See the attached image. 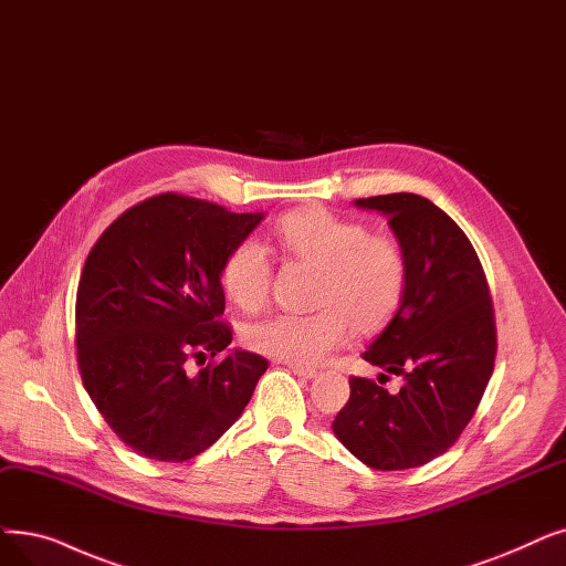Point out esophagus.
Instances as JSON below:
<instances>
[{"instance_id": "obj_1", "label": "esophagus", "mask_w": 566, "mask_h": 566, "mask_svg": "<svg viewBox=\"0 0 566 566\" xmlns=\"http://www.w3.org/2000/svg\"><path fill=\"white\" fill-rule=\"evenodd\" d=\"M289 370L296 375V377H303V379H312L316 377V370L314 367H305V365H289Z\"/></svg>"}]
</instances>
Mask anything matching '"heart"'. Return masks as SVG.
Wrapping results in <instances>:
<instances>
[{"instance_id": "1", "label": "heart", "mask_w": 566, "mask_h": 566, "mask_svg": "<svg viewBox=\"0 0 566 566\" xmlns=\"http://www.w3.org/2000/svg\"><path fill=\"white\" fill-rule=\"evenodd\" d=\"M277 248L293 261L314 268L307 314H273L244 333L248 347L293 365H314L358 333L379 328L398 307L407 282L402 242L388 233H367L356 219L326 208H303L273 227ZM273 280L270 254L256 240H242L222 265L227 296L244 312L265 305Z\"/></svg>"}]
</instances>
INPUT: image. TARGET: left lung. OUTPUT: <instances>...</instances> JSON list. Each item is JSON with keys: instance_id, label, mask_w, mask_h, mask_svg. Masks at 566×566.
I'll use <instances>...</instances> for the list:
<instances>
[{"instance_id": "obj_1", "label": "left lung", "mask_w": 566, "mask_h": 566, "mask_svg": "<svg viewBox=\"0 0 566 566\" xmlns=\"http://www.w3.org/2000/svg\"><path fill=\"white\" fill-rule=\"evenodd\" d=\"M377 210L407 254L400 305L363 358L379 384L352 377V396L333 421L335 437L373 470L421 467L449 451L472 421L495 367L497 331L485 273L470 238L419 193L356 199ZM403 377L398 394L380 384Z\"/></svg>"}]
</instances>
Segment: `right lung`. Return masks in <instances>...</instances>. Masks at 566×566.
Here are the masks:
<instances>
[{
	"label": "right lung",
	"instance_id": "add662e5",
	"mask_svg": "<svg viewBox=\"0 0 566 566\" xmlns=\"http://www.w3.org/2000/svg\"><path fill=\"white\" fill-rule=\"evenodd\" d=\"M261 219L166 191L122 212L94 242L76 293L78 367L92 402L136 453L159 462L203 453L268 370L242 349L187 370L233 339L219 322L222 265Z\"/></svg>",
	"mask_w": 566,
	"mask_h": 566
}]
</instances>
